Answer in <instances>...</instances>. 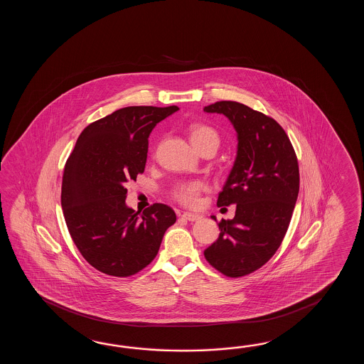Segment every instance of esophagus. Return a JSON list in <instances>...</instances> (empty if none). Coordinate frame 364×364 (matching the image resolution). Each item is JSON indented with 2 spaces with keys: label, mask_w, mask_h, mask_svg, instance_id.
<instances>
[{
  "label": "esophagus",
  "mask_w": 364,
  "mask_h": 364,
  "mask_svg": "<svg viewBox=\"0 0 364 364\" xmlns=\"http://www.w3.org/2000/svg\"><path fill=\"white\" fill-rule=\"evenodd\" d=\"M181 217H182V218H185L187 221H191V223H193V221H199L201 218L200 215L191 213V212H183V213L181 215Z\"/></svg>",
  "instance_id": "1"
}]
</instances>
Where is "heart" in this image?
<instances>
[{
    "mask_svg": "<svg viewBox=\"0 0 364 364\" xmlns=\"http://www.w3.org/2000/svg\"><path fill=\"white\" fill-rule=\"evenodd\" d=\"M190 140L196 149L212 144L218 148L220 136L215 129L210 126L201 124H193L188 129ZM205 188L201 181H186L179 182L171 190V198L186 207H196L200 200V193Z\"/></svg>",
    "mask_w": 364,
    "mask_h": 364,
    "instance_id": "1",
    "label": "heart"
}]
</instances>
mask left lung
I'll use <instances>...</instances> for the list:
<instances>
[{"label": "left lung", "instance_id": "1", "mask_svg": "<svg viewBox=\"0 0 364 364\" xmlns=\"http://www.w3.org/2000/svg\"><path fill=\"white\" fill-rule=\"evenodd\" d=\"M204 112L228 117L238 134L235 163L217 199L218 207L235 204V216L218 223L220 235L204 251L213 268L237 279L262 268L281 246L299 193L298 160L271 117L237 101H217Z\"/></svg>", "mask_w": 364, "mask_h": 364}]
</instances>
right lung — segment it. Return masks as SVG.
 Wrapping results in <instances>:
<instances>
[{"mask_svg": "<svg viewBox=\"0 0 364 364\" xmlns=\"http://www.w3.org/2000/svg\"><path fill=\"white\" fill-rule=\"evenodd\" d=\"M177 110L176 105L118 109L77 138L62 177V210L79 252L97 271L114 277L141 271L177 220L161 203L141 215L124 203L126 182L136 181L146 168L149 134Z\"/></svg>", "mask_w": 364, "mask_h": 364, "instance_id": "right-lung-1", "label": "right lung"}]
</instances>
